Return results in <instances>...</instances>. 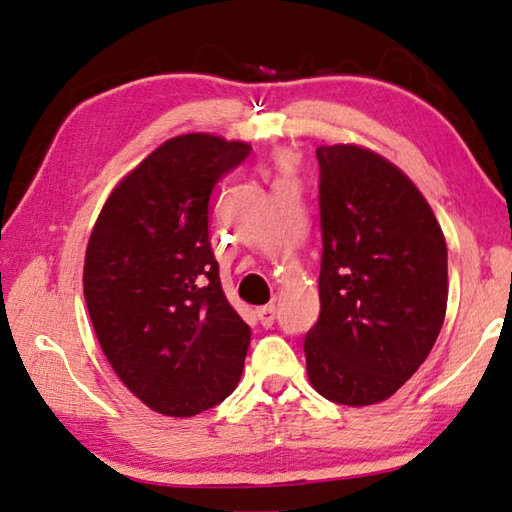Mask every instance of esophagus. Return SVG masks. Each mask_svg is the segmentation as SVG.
<instances>
[{"mask_svg": "<svg viewBox=\"0 0 512 512\" xmlns=\"http://www.w3.org/2000/svg\"><path fill=\"white\" fill-rule=\"evenodd\" d=\"M258 321H261L263 328H272L274 326V319H276V308L274 306H263L256 310Z\"/></svg>", "mask_w": 512, "mask_h": 512, "instance_id": "obj_1", "label": "esophagus"}]
</instances>
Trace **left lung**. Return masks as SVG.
I'll use <instances>...</instances> for the list:
<instances>
[{
	"instance_id": "left-lung-1",
	"label": "left lung",
	"mask_w": 512,
	"mask_h": 512,
	"mask_svg": "<svg viewBox=\"0 0 512 512\" xmlns=\"http://www.w3.org/2000/svg\"><path fill=\"white\" fill-rule=\"evenodd\" d=\"M321 272L308 378L337 405L391 398L443 328L447 245L414 182L375 152L319 146Z\"/></svg>"
}]
</instances>
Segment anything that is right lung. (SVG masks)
I'll list each match as a JSON object with an SVG mask.
<instances>
[{
    "mask_svg": "<svg viewBox=\"0 0 512 512\" xmlns=\"http://www.w3.org/2000/svg\"><path fill=\"white\" fill-rule=\"evenodd\" d=\"M249 152L213 134L168 139L114 188L89 236L83 290L98 344L164 416L215 407L245 366L251 330L222 292L209 202Z\"/></svg>",
    "mask_w": 512,
    "mask_h": 512,
    "instance_id": "obj_1",
    "label": "right lung"
}]
</instances>
